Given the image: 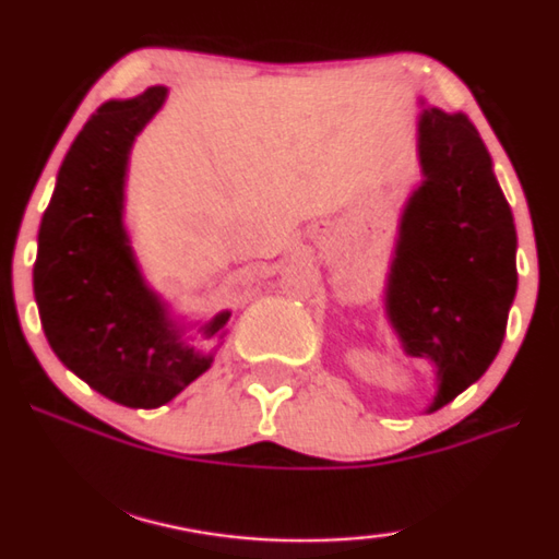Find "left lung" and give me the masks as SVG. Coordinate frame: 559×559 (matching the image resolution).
Listing matches in <instances>:
<instances>
[{"label":"left lung","mask_w":559,"mask_h":559,"mask_svg":"<svg viewBox=\"0 0 559 559\" xmlns=\"http://www.w3.org/2000/svg\"><path fill=\"white\" fill-rule=\"evenodd\" d=\"M418 105L424 179L403 205L382 302L403 352L433 365V413L501 349L519 285L516 226L467 115Z\"/></svg>","instance_id":"8db88e82"}]
</instances>
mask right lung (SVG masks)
Masks as SVG:
<instances>
[{"mask_svg":"<svg viewBox=\"0 0 559 559\" xmlns=\"http://www.w3.org/2000/svg\"><path fill=\"white\" fill-rule=\"evenodd\" d=\"M169 90L110 99L84 122L56 177L38 230L33 293L56 357L110 401L158 408L215 359L194 335L228 333L230 310L187 321L148 285L126 226L130 151ZM217 349V347H216Z\"/></svg>","mask_w":559,"mask_h":559,"instance_id":"obj_1","label":"right lung"}]
</instances>
